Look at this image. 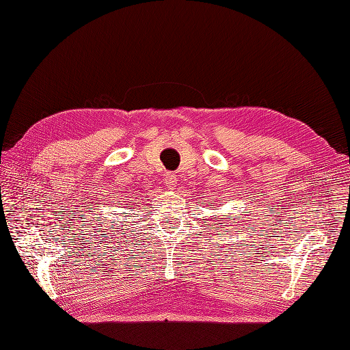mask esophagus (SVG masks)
<instances>
[{
  "instance_id": "obj_1",
  "label": "esophagus",
  "mask_w": 350,
  "mask_h": 350,
  "mask_svg": "<svg viewBox=\"0 0 350 350\" xmlns=\"http://www.w3.org/2000/svg\"><path fill=\"white\" fill-rule=\"evenodd\" d=\"M164 180H165V185H167L168 187H174L176 183H177L176 174H173V173H167L165 177H164Z\"/></svg>"
}]
</instances>
